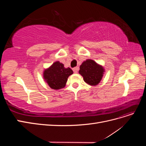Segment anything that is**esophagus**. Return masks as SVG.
<instances>
[{
  "label": "esophagus",
  "instance_id": "34e87169",
  "mask_svg": "<svg viewBox=\"0 0 146 146\" xmlns=\"http://www.w3.org/2000/svg\"><path fill=\"white\" fill-rule=\"evenodd\" d=\"M78 69H79V68H78V67H76V68H74L72 69V70H73V71H74V73H77Z\"/></svg>",
  "mask_w": 146,
  "mask_h": 146
}]
</instances>
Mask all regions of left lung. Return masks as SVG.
Here are the masks:
<instances>
[{
	"instance_id": "obj_1",
	"label": "left lung",
	"mask_w": 146,
	"mask_h": 146,
	"mask_svg": "<svg viewBox=\"0 0 146 146\" xmlns=\"http://www.w3.org/2000/svg\"><path fill=\"white\" fill-rule=\"evenodd\" d=\"M105 71L104 68L94 60H86L80 66L79 74L83 77V80L90 85L96 86L99 84L103 77Z\"/></svg>"
}]
</instances>
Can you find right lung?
I'll return each mask as SVG.
<instances>
[{"label": "right lung", "mask_w": 146, "mask_h": 146, "mask_svg": "<svg viewBox=\"0 0 146 146\" xmlns=\"http://www.w3.org/2000/svg\"><path fill=\"white\" fill-rule=\"evenodd\" d=\"M72 74V70L70 68H65L63 63L56 61L44 70L43 77L52 89L60 90L66 86L68 78Z\"/></svg>", "instance_id": "obj_1"}]
</instances>
